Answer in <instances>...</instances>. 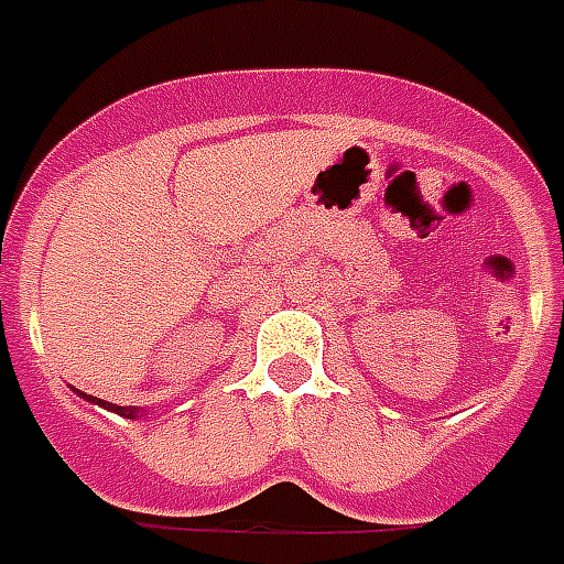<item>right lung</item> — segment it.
<instances>
[{"label": "right lung", "instance_id": "obj_1", "mask_svg": "<svg viewBox=\"0 0 564 564\" xmlns=\"http://www.w3.org/2000/svg\"><path fill=\"white\" fill-rule=\"evenodd\" d=\"M84 398H87L90 403H99V406H106V410H111V413H118V416L135 419V416H142V413H145L142 406H118V403H106V401H99V398H90V394H84Z\"/></svg>", "mask_w": 564, "mask_h": 564}]
</instances>
